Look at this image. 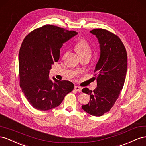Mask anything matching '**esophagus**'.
Masks as SVG:
<instances>
[{
  "mask_svg": "<svg viewBox=\"0 0 146 146\" xmlns=\"http://www.w3.org/2000/svg\"><path fill=\"white\" fill-rule=\"evenodd\" d=\"M74 90H75L76 91H78V92H81V87H80V86H75L74 87Z\"/></svg>",
  "mask_w": 146,
  "mask_h": 146,
  "instance_id": "obj_1",
  "label": "esophagus"
}]
</instances>
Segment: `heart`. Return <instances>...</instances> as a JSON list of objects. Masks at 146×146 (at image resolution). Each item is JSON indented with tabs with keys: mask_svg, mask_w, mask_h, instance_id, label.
<instances>
[{
	"mask_svg": "<svg viewBox=\"0 0 146 146\" xmlns=\"http://www.w3.org/2000/svg\"><path fill=\"white\" fill-rule=\"evenodd\" d=\"M75 51L80 57L90 56L92 49L89 43L84 38H81L74 45Z\"/></svg>",
	"mask_w": 146,
	"mask_h": 146,
	"instance_id": "obj_1",
	"label": "heart"
}]
</instances>
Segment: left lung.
Segmentation results:
<instances>
[{
    "instance_id": "left-lung-1",
    "label": "left lung",
    "mask_w": 146,
    "mask_h": 146,
    "mask_svg": "<svg viewBox=\"0 0 146 146\" xmlns=\"http://www.w3.org/2000/svg\"><path fill=\"white\" fill-rule=\"evenodd\" d=\"M90 33L97 36L100 56L94 70L97 87L82 92L90 95L89 102L82 110L94 116H102L109 112L119 98L125 80L127 70L126 49L119 37L104 29H94Z\"/></svg>"
}]
</instances>
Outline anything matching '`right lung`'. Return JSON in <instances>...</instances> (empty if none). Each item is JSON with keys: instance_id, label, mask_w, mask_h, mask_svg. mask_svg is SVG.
<instances>
[{"instance_id": "add662e5", "label": "right lung", "mask_w": 146, "mask_h": 146, "mask_svg": "<svg viewBox=\"0 0 146 146\" xmlns=\"http://www.w3.org/2000/svg\"><path fill=\"white\" fill-rule=\"evenodd\" d=\"M68 31L46 24L34 29L25 37L19 52V84L29 103L40 111L59 106L74 89L69 81L49 80V70L58 62L63 44L76 35Z\"/></svg>"}]
</instances>
